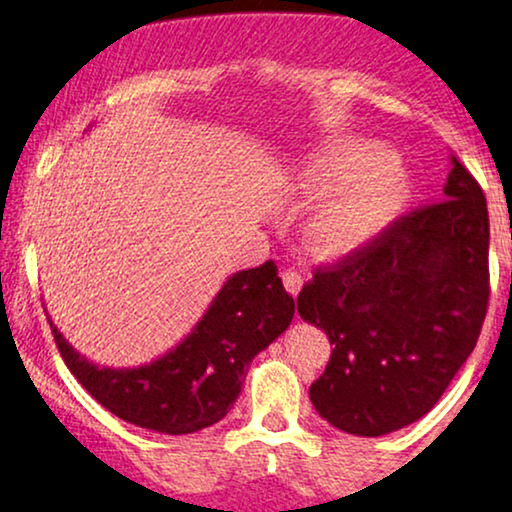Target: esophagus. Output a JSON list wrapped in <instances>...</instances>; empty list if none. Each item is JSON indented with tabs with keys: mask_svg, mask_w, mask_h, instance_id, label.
Returning a JSON list of instances; mask_svg holds the SVG:
<instances>
[{
	"mask_svg": "<svg viewBox=\"0 0 512 512\" xmlns=\"http://www.w3.org/2000/svg\"><path fill=\"white\" fill-rule=\"evenodd\" d=\"M302 283H304V278H302V274L300 271H295V269H288L286 274H283V286H286V290L293 297H297L300 295V290H302Z\"/></svg>",
	"mask_w": 512,
	"mask_h": 512,
	"instance_id": "34e87169",
	"label": "esophagus"
}]
</instances>
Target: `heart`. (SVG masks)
I'll return each instance as SVG.
<instances>
[{"label": "heart", "instance_id": "obj_1", "mask_svg": "<svg viewBox=\"0 0 512 512\" xmlns=\"http://www.w3.org/2000/svg\"><path fill=\"white\" fill-rule=\"evenodd\" d=\"M295 189L319 198L302 219V245L338 262L371 245L404 210L411 181L385 146L347 137L323 146L300 167Z\"/></svg>", "mask_w": 512, "mask_h": 512}]
</instances>
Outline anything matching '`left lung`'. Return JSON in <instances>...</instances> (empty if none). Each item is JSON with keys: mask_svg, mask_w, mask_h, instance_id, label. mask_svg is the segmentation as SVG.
Instances as JSON below:
<instances>
[{"mask_svg": "<svg viewBox=\"0 0 512 512\" xmlns=\"http://www.w3.org/2000/svg\"><path fill=\"white\" fill-rule=\"evenodd\" d=\"M444 198L316 271L297 297L302 319L333 345L309 387L333 428L380 437L416 423L477 345L489 302V212L454 155Z\"/></svg>", "mask_w": 512, "mask_h": 512, "instance_id": "8db88e82", "label": "left lung"}]
</instances>
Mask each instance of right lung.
I'll use <instances>...</instances> for the list:
<instances>
[{
    "label": "right lung",
    "instance_id": "1",
    "mask_svg": "<svg viewBox=\"0 0 512 512\" xmlns=\"http://www.w3.org/2000/svg\"><path fill=\"white\" fill-rule=\"evenodd\" d=\"M293 314V297L269 260L226 278L191 333L151 364L99 366L63 338L51 316L49 326L70 373L101 406L137 428L191 435L231 411L252 359L286 331Z\"/></svg>",
    "mask_w": 512,
    "mask_h": 512
}]
</instances>
